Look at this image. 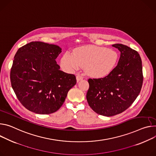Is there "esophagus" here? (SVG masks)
Segmentation results:
<instances>
[{"label": "esophagus", "instance_id": "1", "mask_svg": "<svg viewBox=\"0 0 156 156\" xmlns=\"http://www.w3.org/2000/svg\"><path fill=\"white\" fill-rule=\"evenodd\" d=\"M76 80H77V81H80V80H83V77L82 76H81L80 75H76Z\"/></svg>", "mask_w": 156, "mask_h": 156}]
</instances>
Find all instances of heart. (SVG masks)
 <instances>
[{"label": "heart", "instance_id": "1", "mask_svg": "<svg viewBox=\"0 0 156 156\" xmlns=\"http://www.w3.org/2000/svg\"><path fill=\"white\" fill-rule=\"evenodd\" d=\"M118 60L116 51L106 47L87 45L75 49L71 54L64 53L60 66L66 72L72 73L84 67L86 73L94 78H104L111 73Z\"/></svg>", "mask_w": 156, "mask_h": 156}]
</instances>
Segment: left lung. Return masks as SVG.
Instances as JSON below:
<instances>
[{
  "label": "left lung",
  "mask_w": 156,
  "mask_h": 156,
  "mask_svg": "<svg viewBox=\"0 0 156 156\" xmlns=\"http://www.w3.org/2000/svg\"><path fill=\"white\" fill-rule=\"evenodd\" d=\"M118 65L103 78L88 80L87 100L97 114L112 116L128 108L138 96L143 82L142 61L137 51L122 44Z\"/></svg>",
  "instance_id": "8db88e82"
}]
</instances>
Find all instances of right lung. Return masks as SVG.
I'll list each match as a JSON object with an SVG mask.
<instances>
[{
  "label": "right lung",
  "instance_id": "add662e5",
  "mask_svg": "<svg viewBox=\"0 0 156 156\" xmlns=\"http://www.w3.org/2000/svg\"><path fill=\"white\" fill-rule=\"evenodd\" d=\"M62 48L56 45L32 41L20 48L10 71L12 87L28 110L40 115L58 111L76 80L60 70L56 58Z\"/></svg>",
  "mask_w": 156,
  "mask_h": 156
}]
</instances>
